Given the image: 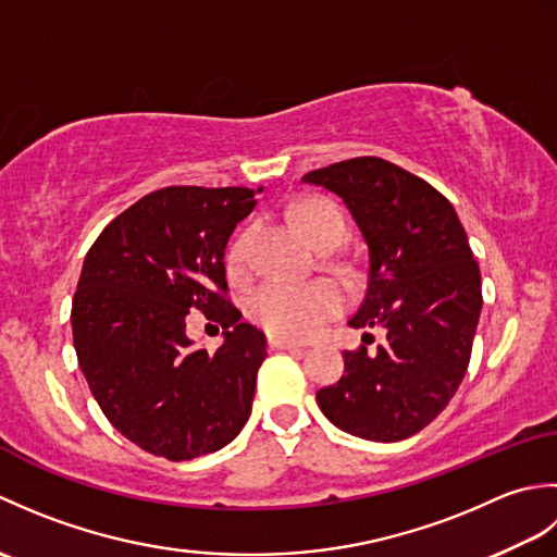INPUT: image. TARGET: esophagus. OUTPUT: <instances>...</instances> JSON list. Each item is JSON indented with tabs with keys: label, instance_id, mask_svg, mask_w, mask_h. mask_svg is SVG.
<instances>
[{
	"label": "esophagus",
	"instance_id": "esophagus-1",
	"mask_svg": "<svg viewBox=\"0 0 557 557\" xmlns=\"http://www.w3.org/2000/svg\"><path fill=\"white\" fill-rule=\"evenodd\" d=\"M268 345L275 347V349H299V347H304V345H299V342L287 339V337H280V335H270L268 337Z\"/></svg>",
	"mask_w": 557,
	"mask_h": 557
}]
</instances>
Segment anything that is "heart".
Segmentation results:
<instances>
[{
	"label": "heart",
	"instance_id": "b5f03b06",
	"mask_svg": "<svg viewBox=\"0 0 557 557\" xmlns=\"http://www.w3.org/2000/svg\"><path fill=\"white\" fill-rule=\"evenodd\" d=\"M294 222L299 232L315 248L327 251L337 248L347 236V220L342 210L323 198H306L294 210ZM246 234L230 248V268L239 270L246 260ZM345 309V297L330 280L287 282L268 280L248 297V313L256 323L275 335L311 337L325 323L333 321Z\"/></svg>",
	"mask_w": 557,
	"mask_h": 557
}]
</instances>
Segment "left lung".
<instances>
[{"instance_id":"8db88e82","label":"left lung","mask_w":557,"mask_h":557,"mask_svg":"<svg viewBox=\"0 0 557 557\" xmlns=\"http://www.w3.org/2000/svg\"><path fill=\"white\" fill-rule=\"evenodd\" d=\"M342 198L369 246V285L351 327L385 345L345 351V373L315 393L337 429L397 443L425 429L467 373L481 315V272L453 203L383 158L301 176ZM369 333H363V337Z\"/></svg>"}]
</instances>
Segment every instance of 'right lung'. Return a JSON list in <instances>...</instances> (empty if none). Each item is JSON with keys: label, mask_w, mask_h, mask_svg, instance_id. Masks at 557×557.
<instances>
[{"label": "right lung", "mask_w": 557, "mask_h": 557, "mask_svg": "<svg viewBox=\"0 0 557 557\" xmlns=\"http://www.w3.org/2000/svg\"><path fill=\"white\" fill-rule=\"evenodd\" d=\"M263 188L168 186L114 218L83 260L74 347L104 417L146 453L186 461L251 417L265 335L227 301L224 248ZM188 308L225 327L215 355L185 337Z\"/></svg>", "instance_id": "add662e5"}]
</instances>
